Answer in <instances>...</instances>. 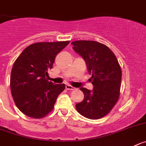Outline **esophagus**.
<instances>
[{"instance_id": "obj_1", "label": "esophagus", "mask_w": 146, "mask_h": 146, "mask_svg": "<svg viewBox=\"0 0 146 146\" xmlns=\"http://www.w3.org/2000/svg\"><path fill=\"white\" fill-rule=\"evenodd\" d=\"M66 89L67 90H75V88L71 86V85H66Z\"/></svg>"}]
</instances>
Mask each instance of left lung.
Instances as JSON below:
<instances>
[{"label":"left lung","instance_id":"8db88e82","mask_svg":"<svg viewBox=\"0 0 146 146\" xmlns=\"http://www.w3.org/2000/svg\"><path fill=\"white\" fill-rule=\"evenodd\" d=\"M73 49L86 61L93 91L81 88L84 100L76 104L77 111L90 119H98L107 115L119 98L121 69L117 57L109 47L93 40L72 42Z\"/></svg>","mask_w":146,"mask_h":146}]
</instances>
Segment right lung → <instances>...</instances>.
Wrapping results in <instances>:
<instances>
[{
  "mask_svg": "<svg viewBox=\"0 0 146 146\" xmlns=\"http://www.w3.org/2000/svg\"><path fill=\"white\" fill-rule=\"evenodd\" d=\"M69 41L41 42L29 45L21 52L12 67L11 92L14 103L23 113L34 119L45 117L53 110L64 84L48 80V71L55 58Z\"/></svg>",
  "mask_w": 146,
  "mask_h": 146,
  "instance_id": "1",
  "label": "right lung"
}]
</instances>
